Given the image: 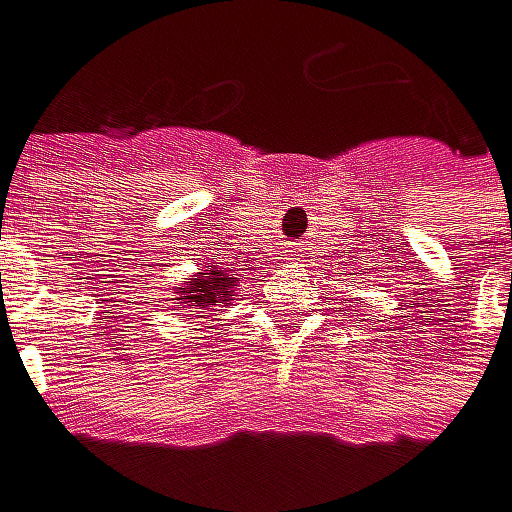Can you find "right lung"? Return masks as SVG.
<instances>
[{"instance_id":"right-lung-1","label":"right lung","mask_w":512,"mask_h":512,"mask_svg":"<svg viewBox=\"0 0 512 512\" xmlns=\"http://www.w3.org/2000/svg\"><path fill=\"white\" fill-rule=\"evenodd\" d=\"M179 300L182 303H194L197 309H209V306H221L233 300V279L212 267L206 273H200L188 288H179Z\"/></svg>"}]
</instances>
